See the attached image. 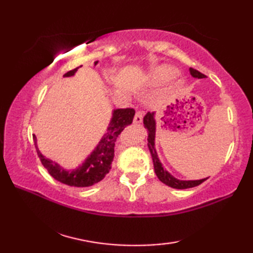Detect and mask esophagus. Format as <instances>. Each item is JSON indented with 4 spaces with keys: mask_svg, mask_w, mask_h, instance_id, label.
<instances>
[{
    "mask_svg": "<svg viewBox=\"0 0 253 253\" xmlns=\"http://www.w3.org/2000/svg\"><path fill=\"white\" fill-rule=\"evenodd\" d=\"M143 120V112L142 111H138L136 112V115L133 117V122L136 124H140Z\"/></svg>",
    "mask_w": 253,
    "mask_h": 253,
    "instance_id": "obj_1",
    "label": "esophagus"
}]
</instances>
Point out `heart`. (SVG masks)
Wrapping results in <instances>:
<instances>
[{"label": "heart", "instance_id": "heart-1", "mask_svg": "<svg viewBox=\"0 0 253 253\" xmlns=\"http://www.w3.org/2000/svg\"><path fill=\"white\" fill-rule=\"evenodd\" d=\"M178 76V71L169 66H162L158 68L153 74V78L158 83H169Z\"/></svg>", "mask_w": 253, "mask_h": 253}]
</instances>
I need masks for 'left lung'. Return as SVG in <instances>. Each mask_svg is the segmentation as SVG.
Returning <instances> with one entry per match:
<instances>
[{
	"mask_svg": "<svg viewBox=\"0 0 253 253\" xmlns=\"http://www.w3.org/2000/svg\"><path fill=\"white\" fill-rule=\"evenodd\" d=\"M189 72L192 77L198 78V79L207 77L206 75L198 72L195 68H189ZM154 114H155L154 112L153 113L148 112L146 116L143 117V125H144V128H147L148 129V148L150 150V153H151L153 165H154V171L155 174H157L158 178L162 181L163 184L168 185L171 188H175V189H187V188L199 186L200 184H202L203 181H206L209 177L208 178H203L199 180H179L175 178L174 176H171L168 170L164 169L162 163L160 162L157 150H155V129H157V123H155Z\"/></svg>",
	"mask_w": 253,
	"mask_h": 253,
	"instance_id": "obj_1",
	"label": "left lung"
}]
</instances>
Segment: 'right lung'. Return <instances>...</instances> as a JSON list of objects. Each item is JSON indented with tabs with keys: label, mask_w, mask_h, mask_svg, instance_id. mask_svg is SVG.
Wrapping results in <instances>:
<instances>
[{
	"label": "right lung",
	"mask_w": 253,
	"mask_h": 253,
	"mask_svg": "<svg viewBox=\"0 0 253 253\" xmlns=\"http://www.w3.org/2000/svg\"><path fill=\"white\" fill-rule=\"evenodd\" d=\"M96 64H98V61L94 62V65ZM79 67H82V65ZM79 67L67 72L64 75V77L74 76ZM133 116H135V110L133 109H117L113 111L109 127H107L106 132L102 137L98 146L90 153L82 165H79L77 169L73 170L64 169L62 166L53 162L52 160L46 159L38 149L37 137L34 136L38 157H39L42 165L49 171V174L60 182L73 187L92 186L103 179L105 175L110 171L113 159H114L116 139L125 129V127L132 123Z\"/></svg>",
	"instance_id": "add662e5"
}]
</instances>
